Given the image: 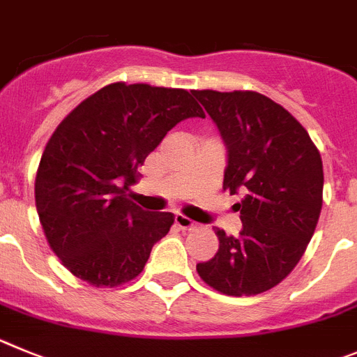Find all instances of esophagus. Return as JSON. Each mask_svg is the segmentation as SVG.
<instances>
[{"label":"esophagus","instance_id":"1","mask_svg":"<svg viewBox=\"0 0 357 357\" xmlns=\"http://www.w3.org/2000/svg\"><path fill=\"white\" fill-rule=\"evenodd\" d=\"M174 222H176V226L183 231H190V229H195V227H197V224H195L194 220H190L188 217H185V215H176Z\"/></svg>","mask_w":357,"mask_h":357}]
</instances>
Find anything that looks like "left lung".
<instances>
[{"mask_svg":"<svg viewBox=\"0 0 357 357\" xmlns=\"http://www.w3.org/2000/svg\"><path fill=\"white\" fill-rule=\"evenodd\" d=\"M227 147L224 190L245 192L236 204L243 229L215 227L217 255L197 263L208 287L258 295L287 278L310 243L322 210V158L288 110L252 91H194Z\"/></svg>","mask_w":357,"mask_h":357,"instance_id":"1","label":"left lung"}]
</instances>
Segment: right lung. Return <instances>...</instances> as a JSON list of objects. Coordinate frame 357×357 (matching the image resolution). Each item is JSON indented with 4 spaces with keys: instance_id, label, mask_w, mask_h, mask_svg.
Here are the masks:
<instances>
[{
    "instance_id": "add662e5",
    "label": "right lung",
    "mask_w": 357,
    "mask_h": 357,
    "mask_svg": "<svg viewBox=\"0 0 357 357\" xmlns=\"http://www.w3.org/2000/svg\"><path fill=\"white\" fill-rule=\"evenodd\" d=\"M204 112L185 89L110 83L70 112L47 140L35 178L44 234L62 265L92 287H119L144 271L174 224L131 201L139 167L167 131Z\"/></svg>"
}]
</instances>
